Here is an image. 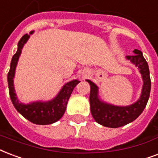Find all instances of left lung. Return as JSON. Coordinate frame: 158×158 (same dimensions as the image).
<instances>
[{
  "label": "left lung",
  "instance_id": "left-lung-1",
  "mask_svg": "<svg viewBox=\"0 0 158 158\" xmlns=\"http://www.w3.org/2000/svg\"><path fill=\"white\" fill-rule=\"evenodd\" d=\"M133 55L126 56V60L138 69L143 79V87L138 100L127 106H118L101 99L98 87L93 81L86 79L90 84L89 103L91 114L96 122L104 127H119L134 121L146 107L151 91V79L148 62L142 51L133 50Z\"/></svg>",
  "mask_w": 158,
  "mask_h": 158
}]
</instances>
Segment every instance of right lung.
Returning <instances> with one entry per match:
<instances>
[{
	"mask_svg": "<svg viewBox=\"0 0 158 158\" xmlns=\"http://www.w3.org/2000/svg\"><path fill=\"white\" fill-rule=\"evenodd\" d=\"M34 33L31 31L30 35L26 34L18 42L17 51L12 57L10 70L7 75L9 94L11 102L15 109L26 118L30 122L38 125H48L57 122L63 117L65 112L66 106L68 103L69 98L71 94L79 84V79H73L66 83L61 88L60 92L55 98L48 101H35L29 103H23L20 102L15 94V86H14V78L15 74V69L17 66L18 60L20 56L21 51L25 44L28 41L31 35Z\"/></svg>",
	"mask_w": 158,
	"mask_h": 158,
	"instance_id": "1",
	"label": "right lung"
}]
</instances>
